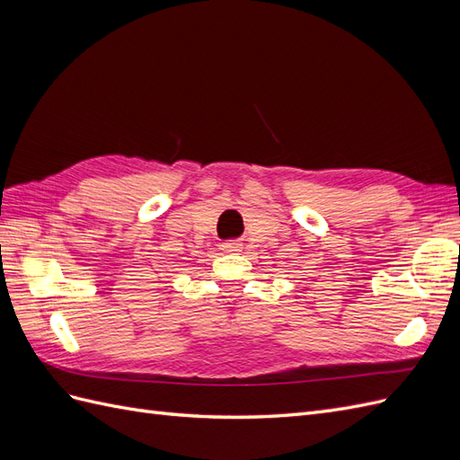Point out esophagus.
Returning <instances> with one entry per match:
<instances>
[{"label": "esophagus", "instance_id": "esophagus-1", "mask_svg": "<svg viewBox=\"0 0 460 460\" xmlns=\"http://www.w3.org/2000/svg\"><path fill=\"white\" fill-rule=\"evenodd\" d=\"M243 249V245L240 242H226L222 243V252L225 253H240Z\"/></svg>", "mask_w": 460, "mask_h": 460}]
</instances>
